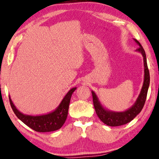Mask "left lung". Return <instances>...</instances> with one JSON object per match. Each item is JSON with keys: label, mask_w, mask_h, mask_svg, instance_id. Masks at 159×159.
<instances>
[{"label": "left lung", "mask_w": 159, "mask_h": 159, "mask_svg": "<svg viewBox=\"0 0 159 159\" xmlns=\"http://www.w3.org/2000/svg\"><path fill=\"white\" fill-rule=\"evenodd\" d=\"M134 41L139 46L136 51L142 54L143 59V66H144V79H143V86L142 90H141L140 94L134 104L124 112H112L103 107L102 105L100 104L96 94L93 91L91 92L95 112L103 123L108 126H110V127L121 126L131 122L139 113L142 111L143 105H144L146 98H147L150 83V75L147 66V57H146L144 49H143L142 45L137 39H134Z\"/></svg>", "instance_id": "1"}]
</instances>
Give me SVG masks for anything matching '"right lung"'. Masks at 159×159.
<instances>
[{
	"instance_id": "add662e5",
	"label": "right lung",
	"mask_w": 159,
	"mask_h": 159,
	"mask_svg": "<svg viewBox=\"0 0 159 159\" xmlns=\"http://www.w3.org/2000/svg\"><path fill=\"white\" fill-rule=\"evenodd\" d=\"M75 89L76 88H73L70 89L63 98L62 101L57 109L54 111L46 115L32 116L22 114L15 106L10 96L9 100L12 109L17 118L27 126L36 132H53L60 129L64 124L68 115L70 98Z\"/></svg>"
}]
</instances>
